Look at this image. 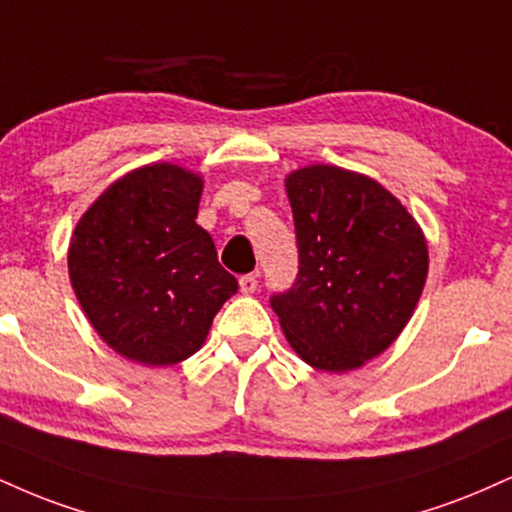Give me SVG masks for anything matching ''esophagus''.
<instances>
[{"mask_svg": "<svg viewBox=\"0 0 512 512\" xmlns=\"http://www.w3.org/2000/svg\"><path fill=\"white\" fill-rule=\"evenodd\" d=\"M240 293H255L257 286H260V281H257V274H245L240 276Z\"/></svg>", "mask_w": 512, "mask_h": 512, "instance_id": "34e87169", "label": "esophagus"}]
</instances>
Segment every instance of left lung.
I'll return each mask as SVG.
<instances>
[{
    "mask_svg": "<svg viewBox=\"0 0 512 512\" xmlns=\"http://www.w3.org/2000/svg\"><path fill=\"white\" fill-rule=\"evenodd\" d=\"M286 193L300 272L272 310L307 365L360 369L396 341L420 303L427 238L396 195L357 171L300 166L286 176Z\"/></svg>",
    "mask_w": 512,
    "mask_h": 512,
    "instance_id": "8db88e82",
    "label": "left lung"
}]
</instances>
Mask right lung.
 I'll list each match as a JSON object with an SVG mask.
<instances>
[{
  "instance_id": "add662e5",
  "label": "right lung",
  "mask_w": 512,
  "mask_h": 512,
  "mask_svg": "<svg viewBox=\"0 0 512 512\" xmlns=\"http://www.w3.org/2000/svg\"><path fill=\"white\" fill-rule=\"evenodd\" d=\"M200 174L152 162L128 171L78 219L69 276L85 317L114 353L169 367L202 348L238 281L195 224Z\"/></svg>"
}]
</instances>
